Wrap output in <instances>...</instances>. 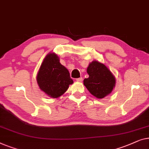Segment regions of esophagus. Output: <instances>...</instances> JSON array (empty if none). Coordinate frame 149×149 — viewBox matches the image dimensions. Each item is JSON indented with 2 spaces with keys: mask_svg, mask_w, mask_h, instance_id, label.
<instances>
[{
  "mask_svg": "<svg viewBox=\"0 0 149 149\" xmlns=\"http://www.w3.org/2000/svg\"><path fill=\"white\" fill-rule=\"evenodd\" d=\"M76 81H79V82H81V81H83V78H82V77H79V78L76 79Z\"/></svg>",
  "mask_w": 149,
  "mask_h": 149,
  "instance_id": "1",
  "label": "esophagus"
}]
</instances>
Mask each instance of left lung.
Here are the masks:
<instances>
[{"instance_id": "8db88e82", "label": "left lung", "mask_w": 149, "mask_h": 149, "mask_svg": "<svg viewBox=\"0 0 149 149\" xmlns=\"http://www.w3.org/2000/svg\"><path fill=\"white\" fill-rule=\"evenodd\" d=\"M89 75L84 79V84L90 93L97 98H102L111 93L116 86V78L104 64L93 61L87 68Z\"/></svg>"}]
</instances>
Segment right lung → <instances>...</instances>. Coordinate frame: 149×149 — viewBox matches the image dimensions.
Wrapping results in <instances>:
<instances>
[{"mask_svg":"<svg viewBox=\"0 0 149 149\" xmlns=\"http://www.w3.org/2000/svg\"><path fill=\"white\" fill-rule=\"evenodd\" d=\"M37 82L40 88L51 98H58L74 83L70 72L61 64L55 53H49L44 58L38 72Z\"/></svg>","mask_w":149,"mask_h":149,"instance_id":"obj_1","label":"right lung"}]
</instances>
